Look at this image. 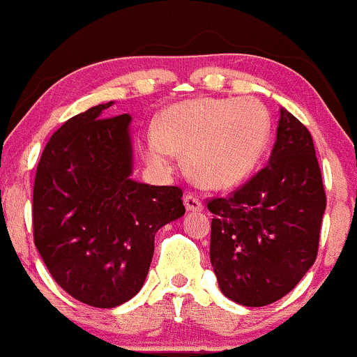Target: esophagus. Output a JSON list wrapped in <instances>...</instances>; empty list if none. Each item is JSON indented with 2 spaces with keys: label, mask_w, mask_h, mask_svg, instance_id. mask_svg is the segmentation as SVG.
Masks as SVG:
<instances>
[{
  "label": "esophagus",
  "mask_w": 357,
  "mask_h": 357,
  "mask_svg": "<svg viewBox=\"0 0 357 357\" xmlns=\"http://www.w3.org/2000/svg\"><path fill=\"white\" fill-rule=\"evenodd\" d=\"M183 203H185V208L189 211H201L204 208L199 197H197L196 194H190V192L183 196Z\"/></svg>",
  "instance_id": "esophagus-1"
}]
</instances>
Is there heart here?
<instances>
[{"label": "heart", "mask_w": 357, "mask_h": 357, "mask_svg": "<svg viewBox=\"0 0 357 357\" xmlns=\"http://www.w3.org/2000/svg\"><path fill=\"white\" fill-rule=\"evenodd\" d=\"M273 135V119L257 98H194L172 105L161 116L160 132L149 130L144 147L160 168L185 156L197 183L211 189L238 185L262 161Z\"/></svg>", "instance_id": "b5f03b06"}]
</instances>
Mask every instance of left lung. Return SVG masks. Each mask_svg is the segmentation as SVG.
Wrapping results in <instances>:
<instances>
[{"instance_id": "8db88e82", "label": "left lung", "mask_w": 357, "mask_h": 357, "mask_svg": "<svg viewBox=\"0 0 357 357\" xmlns=\"http://www.w3.org/2000/svg\"><path fill=\"white\" fill-rule=\"evenodd\" d=\"M324 208L312 137L281 109L269 165L231 196L208 201L210 260L222 294L246 307L290 294L317 257Z\"/></svg>"}]
</instances>
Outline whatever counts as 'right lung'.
<instances>
[{
  "mask_svg": "<svg viewBox=\"0 0 357 357\" xmlns=\"http://www.w3.org/2000/svg\"><path fill=\"white\" fill-rule=\"evenodd\" d=\"M109 104L67 119L38 163L34 245L70 297L111 309L135 297L149 273L154 236L185 213L182 189L133 180L132 116Z\"/></svg>",
  "mask_w": 357,
  "mask_h": 357,
  "instance_id": "obj_1",
  "label": "right lung"
}]
</instances>
